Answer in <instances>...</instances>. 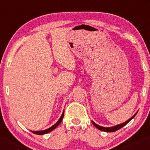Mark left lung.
<instances>
[{"label": "left lung", "instance_id": "left-lung-1", "mask_svg": "<svg viewBox=\"0 0 150 150\" xmlns=\"http://www.w3.org/2000/svg\"><path fill=\"white\" fill-rule=\"evenodd\" d=\"M137 114V112L136 113L135 115H134V116H132V117H131V118L129 119V120H128L127 121H125V122H123V123H121V124H119V125H115V126H112V127H102V126H100V125H97V124L95 123L94 122L92 121V123H93V125H94L96 128H97L98 129L101 130V131H106V132H114V131H116L117 130H119L120 128H122V127L124 126V125H126L127 123H128V122L130 121V120H132L133 118H134V117L136 116V115Z\"/></svg>", "mask_w": 150, "mask_h": 150}]
</instances>
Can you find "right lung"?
<instances>
[{
  "label": "right lung",
  "instance_id": "add662e5",
  "mask_svg": "<svg viewBox=\"0 0 150 150\" xmlns=\"http://www.w3.org/2000/svg\"><path fill=\"white\" fill-rule=\"evenodd\" d=\"M64 111H63L62 115V116H61V117H60L59 120L58 121L56 122V123L54 124V125H52V126H51V127H50V128H48V129L43 130V131H31L33 133V134H38V135H43V134H48V133L51 132V131H52L54 129V128H57V127L58 126V125H59L60 123H61L63 117H64Z\"/></svg>",
  "mask_w": 150,
  "mask_h": 150
}]
</instances>
